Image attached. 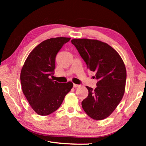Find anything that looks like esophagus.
I'll return each instance as SVG.
<instances>
[{
    "label": "esophagus",
    "instance_id": "34e87169",
    "mask_svg": "<svg viewBox=\"0 0 146 146\" xmlns=\"http://www.w3.org/2000/svg\"><path fill=\"white\" fill-rule=\"evenodd\" d=\"M80 85H78V84H73V87L75 88H78L80 87Z\"/></svg>",
    "mask_w": 146,
    "mask_h": 146
}]
</instances>
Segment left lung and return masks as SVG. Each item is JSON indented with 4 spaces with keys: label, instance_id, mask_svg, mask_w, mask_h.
<instances>
[{
    "label": "left lung",
    "instance_id": "1",
    "mask_svg": "<svg viewBox=\"0 0 146 146\" xmlns=\"http://www.w3.org/2000/svg\"><path fill=\"white\" fill-rule=\"evenodd\" d=\"M71 43L76 47L87 68L95 73L97 80L95 90L86 86L88 96L82 106L89 117L100 120L114 111L125 91L126 69L115 49L98 40L75 38Z\"/></svg>",
    "mask_w": 146,
    "mask_h": 146
}]
</instances>
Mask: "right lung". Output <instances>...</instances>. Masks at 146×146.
<instances>
[{"mask_svg": "<svg viewBox=\"0 0 146 146\" xmlns=\"http://www.w3.org/2000/svg\"><path fill=\"white\" fill-rule=\"evenodd\" d=\"M71 38L47 39L36 46L27 57L21 73L22 90L38 115H48L58 109L73 83H58L50 78L55 68V57Z\"/></svg>", "mask_w": 146, "mask_h": 146, "instance_id": "1", "label": "right lung"}]
</instances>
